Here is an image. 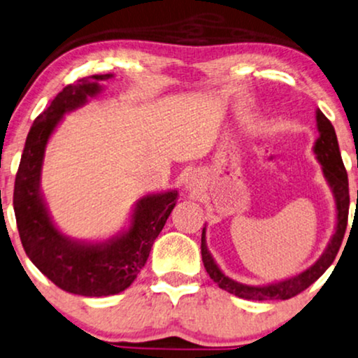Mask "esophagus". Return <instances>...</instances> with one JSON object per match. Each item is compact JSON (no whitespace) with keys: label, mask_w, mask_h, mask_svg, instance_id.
Wrapping results in <instances>:
<instances>
[{"label":"esophagus","mask_w":358,"mask_h":358,"mask_svg":"<svg viewBox=\"0 0 358 358\" xmlns=\"http://www.w3.org/2000/svg\"><path fill=\"white\" fill-rule=\"evenodd\" d=\"M198 185H200V176L198 173H194V171H189L187 173V178H185V187L188 189H194L198 188Z\"/></svg>","instance_id":"34e87169"}]
</instances>
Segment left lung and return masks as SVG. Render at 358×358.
Returning a JSON list of instances; mask_svg holds the SVG:
<instances>
[{
  "mask_svg": "<svg viewBox=\"0 0 358 358\" xmlns=\"http://www.w3.org/2000/svg\"><path fill=\"white\" fill-rule=\"evenodd\" d=\"M315 120H317V130L319 137L314 143V153L315 158L319 160L320 166H322V173L325 182L329 183L330 189H332L334 200H336V210H337V223L336 231H334L332 238L319 257L310 268H307L302 273L292 275V278L278 280V282L266 284V286H248V284H241L238 280L228 278L223 271L218 268L215 259H213L211 252L208 251L206 246V226L203 228L201 233V259L205 264L206 273L210 278L215 280L223 291L234 294V296L241 297V299L248 301H286L291 297L297 296V294L306 291L310 284H314L329 266L336 259L341 244L345 234L347 228V218H348V206H350V196H348V178L345 166H343L341 150H338V142L334 125L325 117L322 112L315 110Z\"/></svg>",
  "mask_w": 358,
  "mask_h": 358,
  "instance_id": "8db88e82",
  "label": "left lung"
}]
</instances>
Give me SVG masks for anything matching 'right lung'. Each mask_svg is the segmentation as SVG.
I'll return each instance as SVG.
<instances>
[{
  "label": "right lung",
  "instance_id": "obj_1",
  "mask_svg": "<svg viewBox=\"0 0 358 358\" xmlns=\"http://www.w3.org/2000/svg\"><path fill=\"white\" fill-rule=\"evenodd\" d=\"M114 74L90 76L66 85L46 110L38 115L26 138L16 173V224L26 255L57 287L85 297L114 296L125 291L145 266L158 234L178 200V192L150 193L135 203L130 224L106 241H78L54 224L41 193L44 152L62 117L85 106Z\"/></svg>",
  "mask_w": 358,
  "mask_h": 358
}]
</instances>
